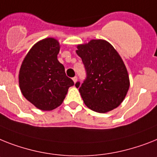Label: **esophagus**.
<instances>
[{
	"instance_id": "1",
	"label": "esophagus",
	"mask_w": 157,
	"mask_h": 157,
	"mask_svg": "<svg viewBox=\"0 0 157 157\" xmlns=\"http://www.w3.org/2000/svg\"><path fill=\"white\" fill-rule=\"evenodd\" d=\"M72 79H73L74 82H75V83L76 82H77V80H78V78H77V76H75V77H74L73 78H72Z\"/></svg>"
}]
</instances>
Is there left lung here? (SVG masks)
I'll use <instances>...</instances> for the list:
<instances>
[{
	"mask_svg": "<svg viewBox=\"0 0 157 157\" xmlns=\"http://www.w3.org/2000/svg\"><path fill=\"white\" fill-rule=\"evenodd\" d=\"M76 53L86 71L82 83L77 82L80 94L86 107L105 113L122 103L129 89L126 67L114 47L104 40H91L78 46Z\"/></svg>",
	"mask_w": 157,
	"mask_h": 157,
	"instance_id": "left-lung-1",
	"label": "left lung"
}]
</instances>
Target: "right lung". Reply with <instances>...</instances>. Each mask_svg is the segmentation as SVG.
<instances>
[{
    "label": "right lung",
    "instance_id": "right-lung-1",
    "mask_svg": "<svg viewBox=\"0 0 157 157\" xmlns=\"http://www.w3.org/2000/svg\"><path fill=\"white\" fill-rule=\"evenodd\" d=\"M59 43L49 37L38 41L25 58L19 86L25 98L42 111H51L63 103L73 80L58 60Z\"/></svg>",
    "mask_w": 157,
    "mask_h": 157
}]
</instances>
